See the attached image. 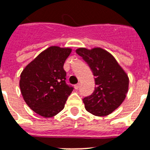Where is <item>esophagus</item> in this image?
Masks as SVG:
<instances>
[{
    "label": "esophagus",
    "instance_id": "1",
    "mask_svg": "<svg viewBox=\"0 0 150 150\" xmlns=\"http://www.w3.org/2000/svg\"><path fill=\"white\" fill-rule=\"evenodd\" d=\"M79 87H80V84H76V85H75V88L76 89V90H78V89L79 88Z\"/></svg>",
    "mask_w": 150,
    "mask_h": 150
}]
</instances>
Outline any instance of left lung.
Wrapping results in <instances>:
<instances>
[{
	"label": "left lung",
	"instance_id": "1",
	"mask_svg": "<svg viewBox=\"0 0 150 150\" xmlns=\"http://www.w3.org/2000/svg\"><path fill=\"white\" fill-rule=\"evenodd\" d=\"M78 55L89 65L95 81L94 92L83 98L87 111L95 116H107L120 106L128 91L129 79L114 57L100 48H79Z\"/></svg>",
	"mask_w": 150,
	"mask_h": 150
}]
</instances>
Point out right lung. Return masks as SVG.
<instances>
[{"label": "right lung", "instance_id": "right-lung-1", "mask_svg": "<svg viewBox=\"0 0 150 150\" xmlns=\"http://www.w3.org/2000/svg\"><path fill=\"white\" fill-rule=\"evenodd\" d=\"M71 52L69 48L49 47L21 73L20 88L25 102L44 117L59 114L74 89L65 82L66 72L63 69Z\"/></svg>", "mask_w": 150, "mask_h": 150}]
</instances>
